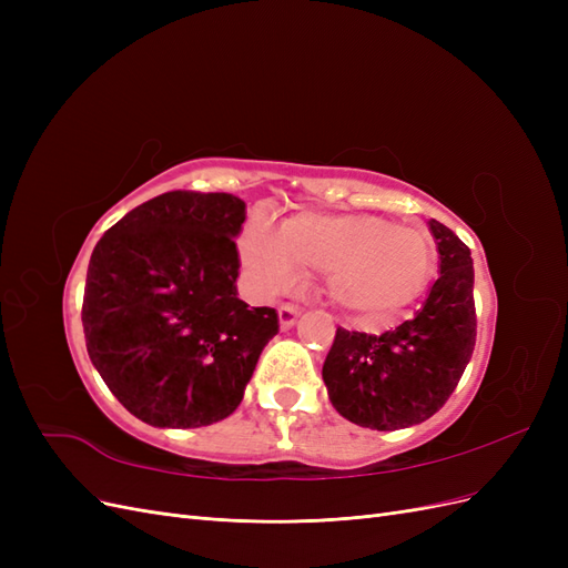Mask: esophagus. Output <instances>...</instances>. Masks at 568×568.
<instances>
[{
	"instance_id": "obj_1",
	"label": "esophagus",
	"mask_w": 568,
	"mask_h": 568,
	"mask_svg": "<svg viewBox=\"0 0 568 568\" xmlns=\"http://www.w3.org/2000/svg\"><path fill=\"white\" fill-rule=\"evenodd\" d=\"M277 313H280L282 329H291V326H294L296 320H298V307L291 305V303H282V305L277 307Z\"/></svg>"
}]
</instances>
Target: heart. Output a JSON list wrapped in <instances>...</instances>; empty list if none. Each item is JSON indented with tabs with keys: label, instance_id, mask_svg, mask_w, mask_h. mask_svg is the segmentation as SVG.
<instances>
[{
	"label": "heart",
	"instance_id": "b5f03b06",
	"mask_svg": "<svg viewBox=\"0 0 568 568\" xmlns=\"http://www.w3.org/2000/svg\"><path fill=\"white\" fill-rule=\"evenodd\" d=\"M242 263L253 286L280 294L294 286L301 267L326 274L332 301L363 324L390 320L426 288L436 246L419 230L395 227L379 215L291 217L282 239L251 225L242 239Z\"/></svg>",
	"mask_w": 568,
	"mask_h": 568
}]
</instances>
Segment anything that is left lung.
I'll use <instances>...</instances> for the list:
<instances>
[{
    "label": "left lung",
    "mask_w": 568,
    "mask_h": 568,
    "mask_svg": "<svg viewBox=\"0 0 568 568\" xmlns=\"http://www.w3.org/2000/svg\"><path fill=\"white\" fill-rule=\"evenodd\" d=\"M440 277L412 320L384 334L336 329L322 379L338 415L376 432L415 426L448 403L476 346L474 263L462 239L428 222Z\"/></svg>",
    "instance_id": "8db88e82"
}]
</instances>
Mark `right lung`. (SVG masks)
<instances>
[{
    "label": "right lung",
    "instance_id": "add662e5",
    "mask_svg": "<svg viewBox=\"0 0 568 568\" xmlns=\"http://www.w3.org/2000/svg\"><path fill=\"white\" fill-rule=\"evenodd\" d=\"M246 203L168 192L99 239L82 329L92 365L128 412L151 426L196 428L230 417L265 343L274 307L236 298Z\"/></svg>",
    "mask_w": 568,
    "mask_h": 568
}]
</instances>
